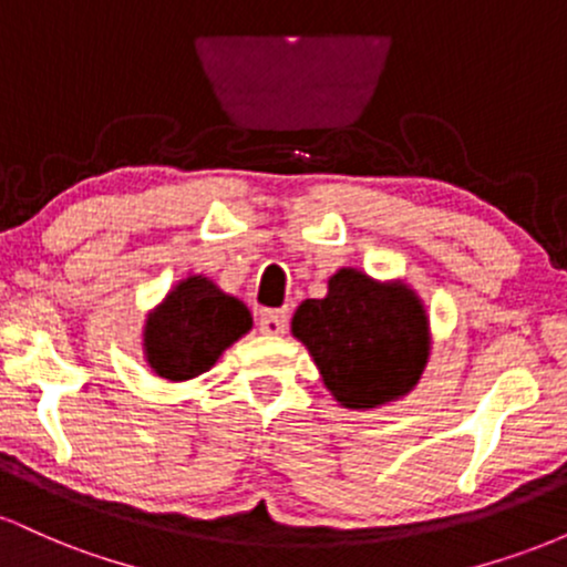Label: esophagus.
Listing matches in <instances>:
<instances>
[{
  "label": "esophagus",
  "mask_w": 567,
  "mask_h": 567,
  "mask_svg": "<svg viewBox=\"0 0 567 567\" xmlns=\"http://www.w3.org/2000/svg\"><path fill=\"white\" fill-rule=\"evenodd\" d=\"M258 330H261L264 336H282L285 330H288V315L285 311H264L261 320H258Z\"/></svg>",
  "instance_id": "34e87169"
}]
</instances>
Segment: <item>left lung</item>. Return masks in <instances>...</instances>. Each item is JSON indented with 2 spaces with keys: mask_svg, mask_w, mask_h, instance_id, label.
I'll list each match as a JSON object with an SVG mask.
<instances>
[{
  "mask_svg": "<svg viewBox=\"0 0 567 567\" xmlns=\"http://www.w3.org/2000/svg\"><path fill=\"white\" fill-rule=\"evenodd\" d=\"M290 330L315 357L328 392L349 410L405 396L432 349L429 317L415 290L357 269H338L324 298H306Z\"/></svg>",
  "mask_w": 567,
  "mask_h": 567,
  "instance_id": "obj_1",
  "label": "left lung"
}]
</instances>
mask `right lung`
<instances>
[{
    "label": "right lung",
    "instance_id": "obj_1",
    "mask_svg": "<svg viewBox=\"0 0 567 567\" xmlns=\"http://www.w3.org/2000/svg\"><path fill=\"white\" fill-rule=\"evenodd\" d=\"M250 328V309L239 298L213 279L192 275L146 317L143 354L159 379L188 381L207 373Z\"/></svg>",
    "mask_w": 567,
    "mask_h": 567
}]
</instances>
